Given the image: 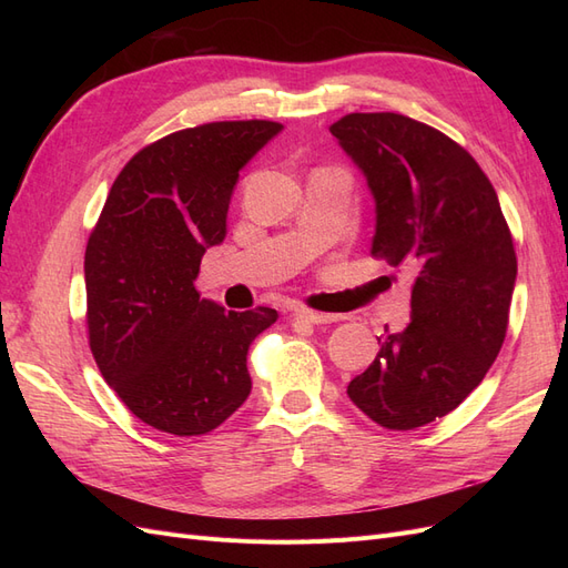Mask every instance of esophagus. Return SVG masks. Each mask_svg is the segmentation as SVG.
<instances>
[{
	"label": "esophagus",
	"instance_id": "esophagus-1",
	"mask_svg": "<svg viewBox=\"0 0 568 568\" xmlns=\"http://www.w3.org/2000/svg\"><path fill=\"white\" fill-rule=\"evenodd\" d=\"M294 317L301 320V322H311V324H332V322H338V320H341V315L307 311V307H298V311H294Z\"/></svg>",
	"mask_w": 568,
	"mask_h": 568
}]
</instances>
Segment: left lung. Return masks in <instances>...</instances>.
<instances>
[{
  "mask_svg": "<svg viewBox=\"0 0 568 568\" xmlns=\"http://www.w3.org/2000/svg\"><path fill=\"white\" fill-rule=\"evenodd\" d=\"M376 203L372 255L415 270L412 322L379 338L348 398L393 432L436 422L484 382L503 348L517 253L480 165L448 134L400 113L329 128Z\"/></svg>",
  "mask_w": 568,
  "mask_h": 568,
  "instance_id": "obj_1",
  "label": "left lung"
}]
</instances>
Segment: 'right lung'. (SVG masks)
Here are the masks:
<instances>
[{
	"label": "right lung",
	"mask_w": 568,
	"mask_h": 568,
	"mask_svg": "<svg viewBox=\"0 0 568 568\" xmlns=\"http://www.w3.org/2000/svg\"><path fill=\"white\" fill-rule=\"evenodd\" d=\"M280 132L272 120H222L144 146L90 234L92 355L132 415L159 432L209 434L248 398V346L280 315L225 311L194 280L205 248L227 234L239 170Z\"/></svg>",
	"instance_id": "add662e5"
}]
</instances>
